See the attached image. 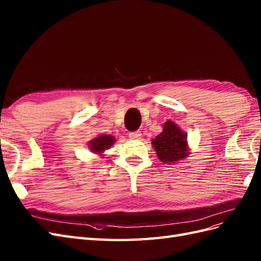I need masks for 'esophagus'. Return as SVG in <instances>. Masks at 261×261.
<instances>
[{
    "label": "esophagus",
    "mask_w": 261,
    "mask_h": 261,
    "mask_svg": "<svg viewBox=\"0 0 261 261\" xmlns=\"http://www.w3.org/2000/svg\"><path fill=\"white\" fill-rule=\"evenodd\" d=\"M128 136L132 139H138V138L142 137V133H140V132H132V133H129Z\"/></svg>",
    "instance_id": "obj_1"
}]
</instances>
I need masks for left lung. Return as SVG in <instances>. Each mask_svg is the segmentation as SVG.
<instances>
[{
	"label": "left lung",
	"instance_id": "1",
	"mask_svg": "<svg viewBox=\"0 0 261 261\" xmlns=\"http://www.w3.org/2000/svg\"><path fill=\"white\" fill-rule=\"evenodd\" d=\"M158 159L164 164H177L190 154L187 134L172 121H167L156 138L151 139Z\"/></svg>",
	"mask_w": 261,
	"mask_h": 261
}]
</instances>
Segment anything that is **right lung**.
Listing matches in <instances>:
<instances>
[{
  "label": "right lung",
  "instance_id": "right-lung-1",
  "mask_svg": "<svg viewBox=\"0 0 261 261\" xmlns=\"http://www.w3.org/2000/svg\"><path fill=\"white\" fill-rule=\"evenodd\" d=\"M115 137L112 135H107V134H100L96 137L92 138L88 143L91 152L96 153L101 158H104V151L110 149L114 145Z\"/></svg>",
  "mask_w": 261,
  "mask_h": 261
}]
</instances>
